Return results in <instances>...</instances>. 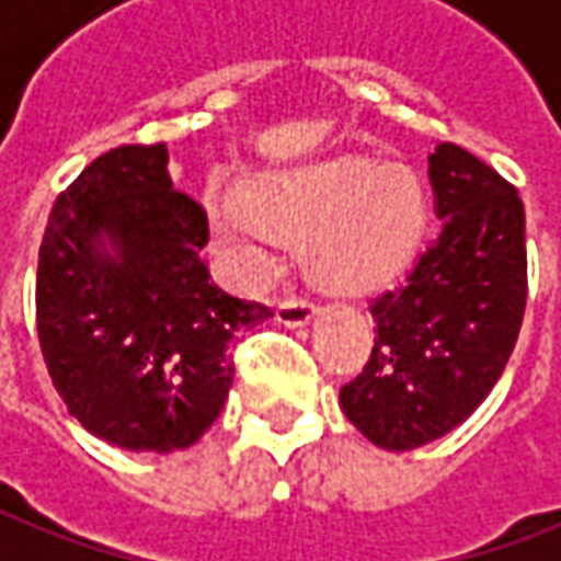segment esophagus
Masks as SVG:
<instances>
[{"label": "esophagus", "mask_w": 561, "mask_h": 561, "mask_svg": "<svg viewBox=\"0 0 561 561\" xmlns=\"http://www.w3.org/2000/svg\"><path fill=\"white\" fill-rule=\"evenodd\" d=\"M312 316H316V304L307 300V297H285L276 307V319H279L282 325H288V329L307 325Z\"/></svg>", "instance_id": "obj_1"}]
</instances>
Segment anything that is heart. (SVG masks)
Returning <instances> with one entry per match:
<instances>
[{
  "mask_svg": "<svg viewBox=\"0 0 561 561\" xmlns=\"http://www.w3.org/2000/svg\"><path fill=\"white\" fill-rule=\"evenodd\" d=\"M208 224L217 261L242 285L273 276V242L282 239L307 245L316 279L356 291L409 261L424 232L426 199L417 174L402 165L331 162L215 196Z\"/></svg>",
  "mask_w": 561,
  "mask_h": 561,
  "instance_id": "heart-1",
  "label": "heart"
}]
</instances>
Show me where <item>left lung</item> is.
I'll list each match as a JSON object with an SVG mask.
<instances>
[{"mask_svg": "<svg viewBox=\"0 0 561 561\" xmlns=\"http://www.w3.org/2000/svg\"><path fill=\"white\" fill-rule=\"evenodd\" d=\"M442 230L405 282L371 297L375 346L341 387L350 424L387 451L442 439L504 375L528 297L516 186L457 144L430 156Z\"/></svg>", "mask_w": 561, "mask_h": 561, "instance_id": "obj_1", "label": "left lung"}]
</instances>
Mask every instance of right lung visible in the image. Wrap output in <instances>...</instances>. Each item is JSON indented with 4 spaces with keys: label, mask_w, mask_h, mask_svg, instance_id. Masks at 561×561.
I'll return each mask as SVG.
<instances>
[{
    "label": "right lung",
    "mask_w": 561,
    "mask_h": 561,
    "mask_svg": "<svg viewBox=\"0 0 561 561\" xmlns=\"http://www.w3.org/2000/svg\"><path fill=\"white\" fill-rule=\"evenodd\" d=\"M205 245L208 215L174 190L165 144L104 152L57 196L36 329L55 390L98 439L169 455L217 421L230 341L273 310L215 285Z\"/></svg>",
    "instance_id": "right-lung-1"
}]
</instances>
